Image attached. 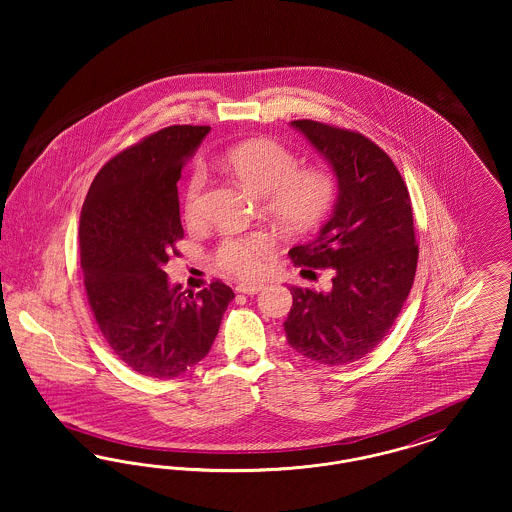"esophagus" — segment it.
Masks as SVG:
<instances>
[{
  "label": "esophagus",
  "instance_id": "1",
  "mask_svg": "<svg viewBox=\"0 0 512 512\" xmlns=\"http://www.w3.org/2000/svg\"><path fill=\"white\" fill-rule=\"evenodd\" d=\"M263 286L261 284H240L236 286V292L247 293V295H253V293L261 292Z\"/></svg>",
  "mask_w": 512,
  "mask_h": 512
}]
</instances>
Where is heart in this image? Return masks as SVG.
Returning a JSON list of instances; mask_svg holds the SVG:
<instances>
[{
  "label": "heart",
  "instance_id": "heart-1",
  "mask_svg": "<svg viewBox=\"0 0 512 512\" xmlns=\"http://www.w3.org/2000/svg\"><path fill=\"white\" fill-rule=\"evenodd\" d=\"M222 165L245 188L261 194L263 211L280 230L305 232L322 219L336 195L334 176L320 167H297L299 161L288 147L253 138L226 147ZM207 172L197 165L186 184L184 213L195 219ZM272 240L267 234H230L220 240L215 259L224 272L236 278H255L267 261Z\"/></svg>",
  "mask_w": 512,
  "mask_h": 512
}]
</instances>
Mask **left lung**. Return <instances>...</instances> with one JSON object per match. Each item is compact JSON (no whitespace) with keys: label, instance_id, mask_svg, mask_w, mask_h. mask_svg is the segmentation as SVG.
I'll return each instance as SVG.
<instances>
[{"label":"left lung","instance_id":"obj_1","mask_svg":"<svg viewBox=\"0 0 512 512\" xmlns=\"http://www.w3.org/2000/svg\"><path fill=\"white\" fill-rule=\"evenodd\" d=\"M338 176L332 217L309 244L295 245L297 267L332 268L328 292L292 286L284 322L293 349L320 365L355 363L390 332L411 292L418 261L413 205L390 155L361 132L292 121Z\"/></svg>","mask_w":512,"mask_h":512}]
</instances>
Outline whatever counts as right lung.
I'll list each match as a JSON object with an SVG mask.
<instances>
[{
    "label": "right lung",
    "instance_id": "obj_1",
    "mask_svg": "<svg viewBox=\"0 0 512 512\" xmlns=\"http://www.w3.org/2000/svg\"><path fill=\"white\" fill-rule=\"evenodd\" d=\"M209 130L174 124L122 149L96 174L80 213L92 315L122 363L151 378H176L197 365L234 299L220 280L186 295L165 272L184 238L176 182Z\"/></svg>",
    "mask_w": 512,
    "mask_h": 512
}]
</instances>
